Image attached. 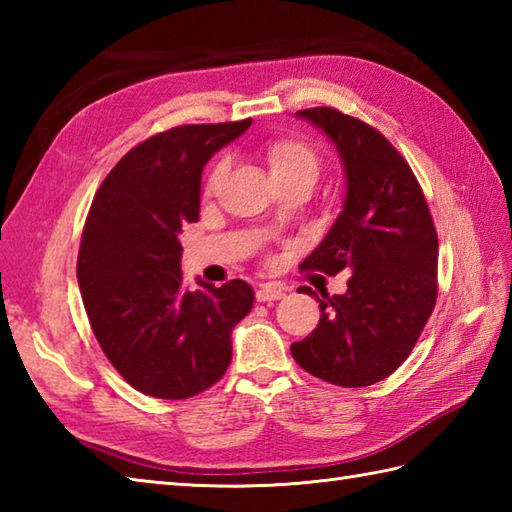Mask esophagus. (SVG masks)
<instances>
[{"instance_id":"esophagus-1","label":"esophagus","mask_w":512,"mask_h":512,"mask_svg":"<svg viewBox=\"0 0 512 512\" xmlns=\"http://www.w3.org/2000/svg\"><path fill=\"white\" fill-rule=\"evenodd\" d=\"M255 297H257V301H262V303H266V301H277V299L284 297V288H279V286H275V284H264V286L257 288Z\"/></svg>"}]
</instances>
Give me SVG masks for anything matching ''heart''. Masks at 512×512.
<instances>
[{"label":"heart","instance_id":"obj_1","mask_svg":"<svg viewBox=\"0 0 512 512\" xmlns=\"http://www.w3.org/2000/svg\"><path fill=\"white\" fill-rule=\"evenodd\" d=\"M264 158L270 169V176L279 184L288 182H310L319 178L321 154L312 143L297 136H277L264 145ZM228 171V160L220 158L206 178V191L213 193Z\"/></svg>","mask_w":512,"mask_h":512}]
</instances>
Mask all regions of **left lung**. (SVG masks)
I'll return each mask as SVG.
<instances>
[{
    "instance_id": "8db88e82",
    "label": "left lung",
    "mask_w": 512,
    "mask_h": 512,
    "mask_svg": "<svg viewBox=\"0 0 512 512\" xmlns=\"http://www.w3.org/2000/svg\"><path fill=\"white\" fill-rule=\"evenodd\" d=\"M297 118L319 127L345 171L343 211L301 270H350L343 295L303 286L321 319L290 345L292 358L325 383L367 387L405 363L438 297V233L411 167L374 127L334 107Z\"/></svg>"
}]
</instances>
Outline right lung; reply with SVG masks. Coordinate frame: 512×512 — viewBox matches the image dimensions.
Here are the masks:
<instances>
[{"instance_id":"1","label":"right lung","mask_w":512,"mask_h":512,"mask_svg":"<svg viewBox=\"0 0 512 512\" xmlns=\"http://www.w3.org/2000/svg\"><path fill=\"white\" fill-rule=\"evenodd\" d=\"M182 125L129 149L96 191L76 279L101 350L129 385L182 400L215 385L233 356L231 334L253 308L233 279L184 286L180 233L200 217L202 169L250 127Z\"/></svg>"}]
</instances>
